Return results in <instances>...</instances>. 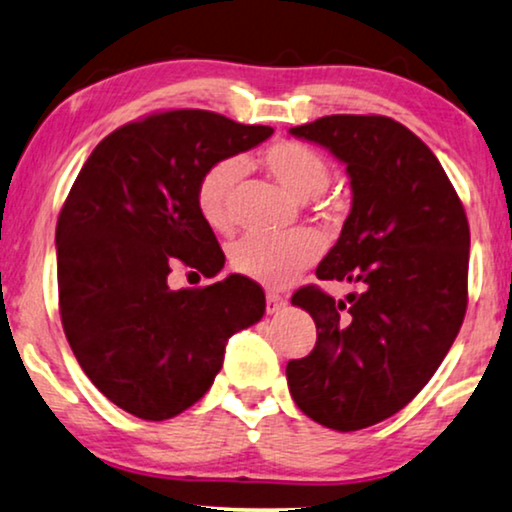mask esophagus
<instances>
[{
    "label": "esophagus",
    "mask_w": 512,
    "mask_h": 512,
    "mask_svg": "<svg viewBox=\"0 0 512 512\" xmlns=\"http://www.w3.org/2000/svg\"><path fill=\"white\" fill-rule=\"evenodd\" d=\"M281 309H285V299L281 295H276V292H267V313L269 316H274Z\"/></svg>",
    "instance_id": "34e87169"
}]
</instances>
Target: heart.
<instances>
[{"mask_svg":"<svg viewBox=\"0 0 512 512\" xmlns=\"http://www.w3.org/2000/svg\"><path fill=\"white\" fill-rule=\"evenodd\" d=\"M260 163L283 189L297 199H316L330 185V163L318 149L299 140H281L260 154ZM241 161L222 159L201 175L196 185V210L213 231L227 234L234 227V189ZM323 252V238L311 229L281 236L250 234L231 245L229 262L236 274L267 288H285L309 269Z\"/></svg>","mask_w":512,"mask_h":512,"instance_id":"b5f03b06","label":"heart"}]
</instances>
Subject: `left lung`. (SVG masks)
I'll list each match as a JSON object with an SVG mask.
<instances>
[{"instance_id": "1", "label": "left lung", "mask_w": 512, "mask_h": 512, "mask_svg": "<svg viewBox=\"0 0 512 512\" xmlns=\"http://www.w3.org/2000/svg\"><path fill=\"white\" fill-rule=\"evenodd\" d=\"M330 149L351 177V213L318 285L292 295L311 313L316 346L285 367L299 410L335 431H360L400 412L438 370L468 306L470 229L435 154L398 121L332 114L290 128Z\"/></svg>"}]
</instances>
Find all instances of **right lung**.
Masks as SVG:
<instances>
[{"instance_id": "1", "label": "right lung", "mask_w": 512, "mask_h": 512, "mask_svg": "<svg viewBox=\"0 0 512 512\" xmlns=\"http://www.w3.org/2000/svg\"><path fill=\"white\" fill-rule=\"evenodd\" d=\"M274 133L206 109H168L109 133L58 215V299L67 342L121 410L163 421L201 400L231 335L264 316V290L231 274L168 288L173 264L213 278L224 252L196 210L213 163Z\"/></svg>"}]
</instances>
